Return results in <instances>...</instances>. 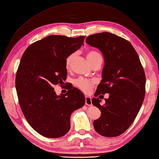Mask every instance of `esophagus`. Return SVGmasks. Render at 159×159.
<instances>
[{
  "label": "esophagus",
  "instance_id": "esophagus-1",
  "mask_svg": "<svg viewBox=\"0 0 159 159\" xmlns=\"http://www.w3.org/2000/svg\"><path fill=\"white\" fill-rule=\"evenodd\" d=\"M85 104L88 105V106H91V105H92L91 98L90 97H88V96L85 97Z\"/></svg>",
  "mask_w": 159,
  "mask_h": 159
}]
</instances>
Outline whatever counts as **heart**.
<instances>
[{"instance_id":"1","label":"heart","mask_w":159,"mask_h":159,"mask_svg":"<svg viewBox=\"0 0 159 159\" xmlns=\"http://www.w3.org/2000/svg\"><path fill=\"white\" fill-rule=\"evenodd\" d=\"M75 53H72V54L69 55L66 58V61H65V65H66V68L67 69L70 68V64L72 62L73 60L75 59ZM99 58H101V56L96 51L91 50L87 52V58L91 64ZM94 84L95 81L84 79L83 78V77H80V78L77 79L75 80V86L76 87H78L80 90L84 93H89L90 91L91 90V89L93 87V86H94Z\"/></svg>"}]
</instances>
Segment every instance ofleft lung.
<instances>
[{"label":"left lung","instance_id":"8db88e82","mask_svg":"<svg viewBox=\"0 0 159 159\" xmlns=\"http://www.w3.org/2000/svg\"><path fill=\"white\" fill-rule=\"evenodd\" d=\"M86 43L102 52L105 65L103 79L92 103L101 111L93 122L96 132L105 137H116L124 133L134 122L143 103L146 76L136 51L129 41L109 32L89 35ZM109 93L106 104L101 97ZM99 96V99L97 98Z\"/></svg>","mask_w":159,"mask_h":159}]
</instances>
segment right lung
Wrapping results in <instances>:
<instances>
[{"instance_id":"add662e5","label":"right lung","mask_w":159,"mask_h":159,"mask_svg":"<svg viewBox=\"0 0 159 159\" xmlns=\"http://www.w3.org/2000/svg\"><path fill=\"white\" fill-rule=\"evenodd\" d=\"M84 38L48 35L31 43L20 61L15 78L20 107L29 124L44 137L64 136L70 128L72 113L85 103L83 94L75 87L59 96L54 89L64 84L65 61Z\"/></svg>"}]
</instances>
